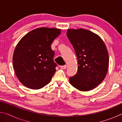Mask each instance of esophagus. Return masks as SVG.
Masks as SVG:
<instances>
[{
	"instance_id": "34e87169",
	"label": "esophagus",
	"mask_w": 122,
	"mask_h": 122,
	"mask_svg": "<svg viewBox=\"0 0 122 122\" xmlns=\"http://www.w3.org/2000/svg\"><path fill=\"white\" fill-rule=\"evenodd\" d=\"M60 68L63 69H65L66 68H67V65H63V66H61Z\"/></svg>"
}]
</instances>
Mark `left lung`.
<instances>
[{
    "mask_svg": "<svg viewBox=\"0 0 122 122\" xmlns=\"http://www.w3.org/2000/svg\"><path fill=\"white\" fill-rule=\"evenodd\" d=\"M67 36L77 59L78 69L69 77L74 87L81 91L96 88L106 77L109 55L106 45L97 35L83 28L67 30Z\"/></svg>",
    "mask_w": 122,
    "mask_h": 122,
    "instance_id": "8db88e82",
    "label": "left lung"
}]
</instances>
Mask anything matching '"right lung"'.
I'll return each instance as SVG.
<instances>
[{"mask_svg":"<svg viewBox=\"0 0 122 122\" xmlns=\"http://www.w3.org/2000/svg\"><path fill=\"white\" fill-rule=\"evenodd\" d=\"M60 33V29L38 28L28 32L18 42L14 51L13 65L24 86L39 89L50 82L57 66L51 44Z\"/></svg>","mask_w":122,"mask_h":122,"instance_id":"right-lung-1","label":"right lung"}]
</instances>
